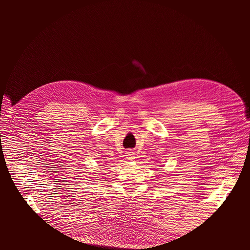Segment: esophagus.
I'll return each mask as SVG.
<instances>
[{
    "label": "esophagus",
    "instance_id": "esophagus-1",
    "mask_svg": "<svg viewBox=\"0 0 250 250\" xmlns=\"http://www.w3.org/2000/svg\"><path fill=\"white\" fill-rule=\"evenodd\" d=\"M125 156H126L127 160H129V161H132L133 158H135V157H134V153H133V152H130V151H127Z\"/></svg>",
    "mask_w": 250,
    "mask_h": 250
}]
</instances>
